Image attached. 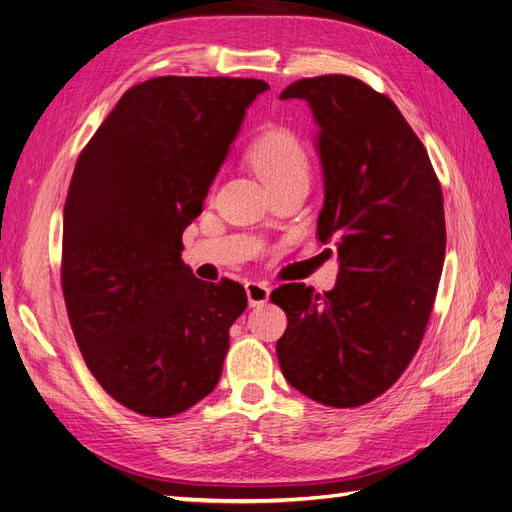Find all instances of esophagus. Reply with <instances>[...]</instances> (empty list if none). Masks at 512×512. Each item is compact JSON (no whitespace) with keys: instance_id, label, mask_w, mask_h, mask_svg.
<instances>
[{"instance_id":"esophagus-1","label":"esophagus","mask_w":512,"mask_h":512,"mask_svg":"<svg viewBox=\"0 0 512 512\" xmlns=\"http://www.w3.org/2000/svg\"><path fill=\"white\" fill-rule=\"evenodd\" d=\"M245 292H247V301H250V307H260L269 301L271 288L262 282H247Z\"/></svg>"}]
</instances>
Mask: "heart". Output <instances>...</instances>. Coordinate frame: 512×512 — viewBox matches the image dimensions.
<instances>
[{"mask_svg":"<svg viewBox=\"0 0 512 512\" xmlns=\"http://www.w3.org/2000/svg\"><path fill=\"white\" fill-rule=\"evenodd\" d=\"M250 164L267 188L290 179H309L305 151L286 130H271L260 136L250 149Z\"/></svg>","mask_w":512,"mask_h":512,"instance_id":"heart-1","label":"heart"}]
</instances>
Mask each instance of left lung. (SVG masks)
<instances>
[{
  "instance_id": "1",
  "label": "left lung",
  "mask_w": 512,
  "mask_h": 512,
  "mask_svg": "<svg viewBox=\"0 0 512 512\" xmlns=\"http://www.w3.org/2000/svg\"><path fill=\"white\" fill-rule=\"evenodd\" d=\"M292 98L318 128V239L335 245L339 275L324 294L273 290L288 316L277 359L309 399L356 408L391 389L421 346L444 265L442 190L399 108L359 79H301L280 96Z\"/></svg>"
}]
</instances>
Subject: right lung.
Returning <instances> with one entry per match:
<instances>
[{
    "label": "right lung",
    "mask_w": 512,
    "mask_h": 512,
    "mask_svg": "<svg viewBox=\"0 0 512 512\" xmlns=\"http://www.w3.org/2000/svg\"><path fill=\"white\" fill-rule=\"evenodd\" d=\"M267 89L158 76L121 96L76 162L61 262L68 318L91 374L138 414H179L220 380L247 294L198 280L181 235Z\"/></svg>",
    "instance_id": "obj_1"
}]
</instances>
